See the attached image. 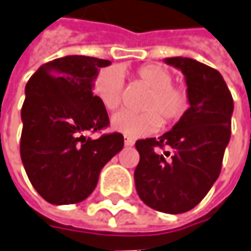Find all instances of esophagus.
<instances>
[{"mask_svg":"<svg viewBox=\"0 0 251 251\" xmlns=\"http://www.w3.org/2000/svg\"><path fill=\"white\" fill-rule=\"evenodd\" d=\"M133 144H134V140L129 139V137H126V139H125V146H126V147H130V146H133Z\"/></svg>","mask_w":251,"mask_h":251,"instance_id":"34e87169","label":"esophagus"}]
</instances>
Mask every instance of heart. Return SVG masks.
<instances>
[{"label": "heart", "instance_id": "heart-1", "mask_svg": "<svg viewBox=\"0 0 251 251\" xmlns=\"http://www.w3.org/2000/svg\"><path fill=\"white\" fill-rule=\"evenodd\" d=\"M136 77L151 89L144 102L146 112L119 111L111 118L112 130L130 139L155 133L162 124L160 115L165 122H175L187 108L185 90L172 84V74L167 68L155 64L143 65L136 71ZM122 91L124 76L117 68L102 69L93 83L96 99L109 111L121 105Z\"/></svg>", "mask_w": 251, "mask_h": 251}]
</instances>
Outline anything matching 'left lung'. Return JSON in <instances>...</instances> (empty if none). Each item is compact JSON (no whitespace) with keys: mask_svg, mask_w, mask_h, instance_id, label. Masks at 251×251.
Here are the masks:
<instances>
[{"mask_svg":"<svg viewBox=\"0 0 251 251\" xmlns=\"http://www.w3.org/2000/svg\"><path fill=\"white\" fill-rule=\"evenodd\" d=\"M185 76L189 108L158 139L136 142L134 185L143 203L167 214L195 208L218 179L230 139L233 100L222 75L193 58H165ZM167 147L168 152L157 148Z\"/></svg>","mask_w":251,"mask_h":251,"instance_id":"left-lung-1","label":"left lung"}]
</instances>
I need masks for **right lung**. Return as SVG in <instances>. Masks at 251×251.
<instances>
[{"instance_id": "right-lung-1", "label": "right lung", "mask_w": 251, "mask_h": 251, "mask_svg": "<svg viewBox=\"0 0 251 251\" xmlns=\"http://www.w3.org/2000/svg\"><path fill=\"white\" fill-rule=\"evenodd\" d=\"M108 59L66 55L41 65L26 84L21 158L33 187L56 205L91 195L102 167L124 149L121 133L87 137L109 124L93 83Z\"/></svg>"}]
</instances>
